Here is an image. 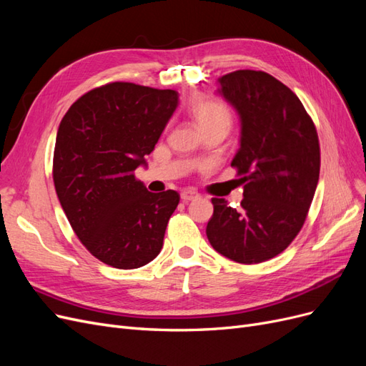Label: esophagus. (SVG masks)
<instances>
[{"label": "esophagus", "instance_id": "34e87169", "mask_svg": "<svg viewBox=\"0 0 366 366\" xmlns=\"http://www.w3.org/2000/svg\"><path fill=\"white\" fill-rule=\"evenodd\" d=\"M198 197H200V195H198L195 191H184V192H182V200L184 203L192 202V200H195V198H198Z\"/></svg>", "mask_w": 366, "mask_h": 366}]
</instances>
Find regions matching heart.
<instances>
[{
  "label": "heart",
  "mask_w": 366,
  "mask_h": 366,
  "mask_svg": "<svg viewBox=\"0 0 366 366\" xmlns=\"http://www.w3.org/2000/svg\"><path fill=\"white\" fill-rule=\"evenodd\" d=\"M191 113L202 131L214 128L229 129L232 124L229 108L212 99H197L191 105Z\"/></svg>",
  "instance_id": "obj_1"
}]
</instances>
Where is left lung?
Wrapping results in <instances>:
<instances>
[{"label": "left lung", "mask_w": 366, "mask_h": 366, "mask_svg": "<svg viewBox=\"0 0 366 366\" xmlns=\"http://www.w3.org/2000/svg\"><path fill=\"white\" fill-rule=\"evenodd\" d=\"M218 94L239 116V149L232 166L244 194L239 209L212 198L207 239L223 257L258 264L287 249L301 230L319 180L313 120L297 96L264 71L219 77Z\"/></svg>", "instance_id": "1"}]
</instances>
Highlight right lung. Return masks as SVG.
I'll list each match as a JSON object with an SVG mask.
<instances>
[{
	"mask_svg": "<svg viewBox=\"0 0 366 366\" xmlns=\"http://www.w3.org/2000/svg\"><path fill=\"white\" fill-rule=\"evenodd\" d=\"M179 93L113 82L85 93L61 120L53 182L74 234L93 257L137 269L157 257L175 191L154 194L136 180L168 125Z\"/></svg>",
	"mask_w": 366,
	"mask_h": 366,
	"instance_id": "1",
	"label": "right lung"
}]
</instances>
